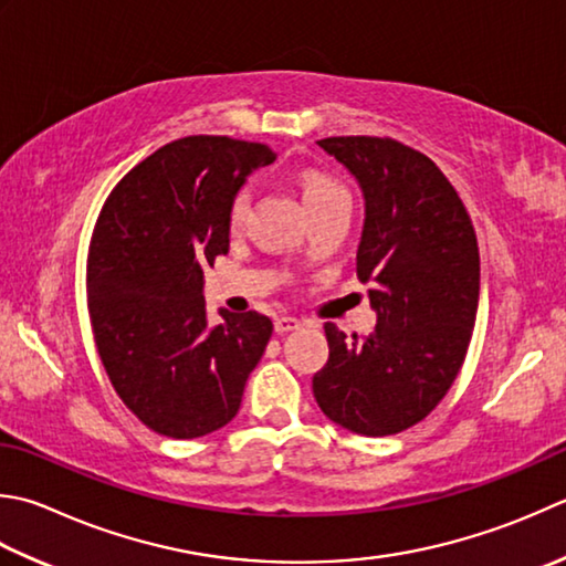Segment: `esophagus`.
Listing matches in <instances>:
<instances>
[{
	"label": "esophagus",
	"mask_w": 566,
	"mask_h": 566,
	"mask_svg": "<svg viewBox=\"0 0 566 566\" xmlns=\"http://www.w3.org/2000/svg\"><path fill=\"white\" fill-rule=\"evenodd\" d=\"M298 326V321L296 318H292V316H276L274 318V331L276 334H290V331H296Z\"/></svg>",
	"instance_id": "esophagus-1"
}]
</instances>
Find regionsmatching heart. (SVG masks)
I'll return each instance as SVG.
<instances>
[{
	"instance_id": "b5f03b06",
	"label": "heart",
	"mask_w": 566,
	"mask_h": 566,
	"mask_svg": "<svg viewBox=\"0 0 566 566\" xmlns=\"http://www.w3.org/2000/svg\"><path fill=\"white\" fill-rule=\"evenodd\" d=\"M296 186H298V193H302L308 218L324 216L338 208H350L348 191L326 171L302 169L296 174ZM248 210H250V191L248 188H240L228 206V228L240 230L245 226Z\"/></svg>"
}]
</instances>
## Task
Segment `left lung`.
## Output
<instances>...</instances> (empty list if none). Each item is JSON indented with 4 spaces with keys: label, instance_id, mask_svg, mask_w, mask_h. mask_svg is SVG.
<instances>
[{
    "label": "left lung",
    "instance_id": "obj_1",
    "mask_svg": "<svg viewBox=\"0 0 566 566\" xmlns=\"http://www.w3.org/2000/svg\"><path fill=\"white\" fill-rule=\"evenodd\" d=\"M318 147L363 188L356 272L370 284L378 324L363 340L324 326L328 360L314 375V397L356 434H397L444 400L467 358L479 242L457 188L422 151L390 137H326Z\"/></svg>",
    "mask_w": 566,
    "mask_h": 566
}]
</instances>
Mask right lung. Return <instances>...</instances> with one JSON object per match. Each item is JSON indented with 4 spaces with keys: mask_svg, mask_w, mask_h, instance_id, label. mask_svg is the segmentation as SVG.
Instances as JSON below:
<instances>
[{
    "mask_svg": "<svg viewBox=\"0 0 566 566\" xmlns=\"http://www.w3.org/2000/svg\"><path fill=\"white\" fill-rule=\"evenodd\" d=\"M274 151L196 135L137 164L99 210L87 250V312L119 400L142 424L196 439L238 415L272 336L258 312L208 324L203 268L228 254V206Z\"/></svg>",
    "mask_w": 566,
    "mask_h": 566,
    "instance_id": "right-lung-1",
    "label": "right lung"
}]
</instances>
